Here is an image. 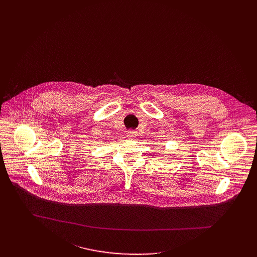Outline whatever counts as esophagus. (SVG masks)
<instances>
[{"label":"esophagus","mask_w":257,"mask_h":257,"mask_svg":"<svg viewBox=\"0 0 257 257\" xmlns=\"http://www.w3.org/2000/svg\"><path fill=\"white\" fill-rule=\"evenodd\" d=\"M138 135H137V132H134V131H130L126 133V137L130 138V139H134L136 138Z\"/></svg>","instance_id":"1"}]
</instances>
